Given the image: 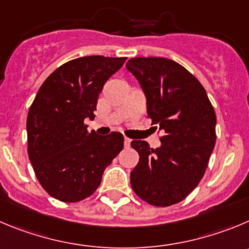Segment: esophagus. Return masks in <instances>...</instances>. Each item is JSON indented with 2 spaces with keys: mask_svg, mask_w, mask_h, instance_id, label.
<instances>
[{
  "mask_svg": "<svg viewBox=\"0 0 249 249\" xmlns=\"http://www.w3.org/2000/svg\"><path fill=\"white\" fill-rule=\"evenodd\" d=\"M130 142H131V140H130L129 138H124V145H125V147H129Z\"/></svg>",
  "mask_w": 249,
  "mask_h": 249,
  "instance_id": "34e87169",
  "label": "esophagus"
}]
</instances>
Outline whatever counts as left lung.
Returning <instances> with one entry per match:
<instances>
[{
    "label": "left lung",
    "instance_id": "left-lung-1",
    "mask_svg": "<svg viewBox=\"0 0 249 249\" xmlns=\"http://www.w3.org/2000/svg\"><path fill=\"white\" fill-rule=\"evenodd\" d=\"M126 69L138 78L147 99V115L163 130L156 150L132 140L139 163L130 183L139 198L155 206H171L196 188L216 142V114L198 78L173 60L134 57Z\"/></svg>",
    "mask_w": 249,
    "mask_h": 249
}]
</instances>
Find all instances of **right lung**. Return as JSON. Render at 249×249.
I'll use <instances>...</instances> for the list:
<instances>
[{
    "label": "right lung",
    "instance_id": "obj_1",
    "mask_svg": "<svg viewBox=\"0 0 249 249\" xmlns=\"http://www.w3.org/2000/svg\"><path fill=\"white\" fill-rule=\"evenodd\" d=\"M126 57L83 56L55 70L41 85L27 118L28 156L53 198L76 203L96 192L103 172L124 147L120 132H88L104 83Z\"/></svg>",
    "mask_w": 249,
    "mask_h": 249
}]
</instances>
